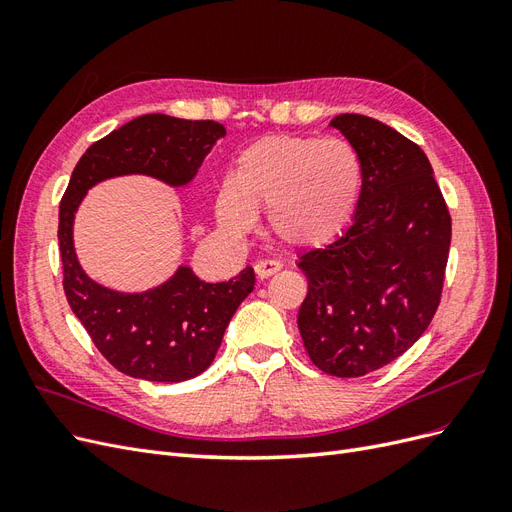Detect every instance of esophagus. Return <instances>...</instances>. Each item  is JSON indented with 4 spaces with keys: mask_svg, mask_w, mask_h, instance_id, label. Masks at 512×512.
<instances>
[{
    "mask_svg": "<svg viewBox=\"0 0 512 512\" xmlns=\"http://www.w3.org/2000/svg\"><path fill=\"white\" fill-rule=\"evenodd\" d=\"M280 269H282V262L280 260H258L256 267H254V271H256V275L260 277V280H267V277L275 275Z\"/></svg>",
    "mask_w": 512,
    "mask_h": 512,
    "instance_id": "34e87169",
    "label": "esophagus"
}]
</instances>
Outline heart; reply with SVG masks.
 <instances>
[{"label":"heart","mask_w":512,"mask_h":512,"mask_svg":"<svg viewBox=\"0 0 512 512\" xmlns=\"http://www.w3.org/2000/svg\"><path fill=\"white\" fill-rule=\"evenodd\" d=\"M361 185V156L346 138L267 136L239 153L215 211L226 230L241 235L267 209L277 239L314 247L346 228Z\"/></svg>","instance_id":"b5f03b06"}]
</instances>
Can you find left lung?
<instances>
[{"label":"left lung","mask_w":512,"mask_h":512,"mask_svg":"<svg viewBox=\"0 0 512 512\" xmlns=\"http://www.w3.org/2000/svg\"><path fill=\"white\" fill-rule=\"evenodd\" d=\"M331 126L359 151L363 185L344 235L299 258L309 286L299 331L324 374L359 378L395 361L429 327L442 297L451 213L410 138L354 113Z\"/></svg>","instance_id":"obj_1"}]
</instances>
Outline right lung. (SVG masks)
I'll list each match as a JSON object with an SVG mask.
<instances>
[{
    "instance_id": "add662e5",
    "label": "right lung",
    "mask_w": 512,
    "mask_h": 512,
    "mask_svg": "<svg viewBox=\"0 0 512 512\" xmlns=\"http://www.w3.org/2000/svg\"><path fill=\"white\" fill-rule=\"evenodd\" d=\"M226 134L218 121L143 115L91 145L72 170L59 203L64 292L91 342L121 374L151 382L190 380L213 363L224 331L254 288V269L220 284L200 282L181 267L173 280L143 294L91 282L72 245V222L85 192L102 179L143 173L170 185L188 183Z\"/></svg>"
}]
</instances>
